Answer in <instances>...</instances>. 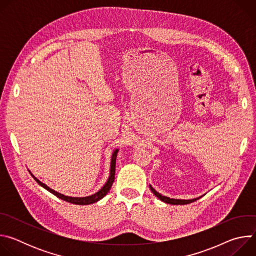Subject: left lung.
Wrapping results in <instances>:
<instances>
[{"instance_id": "1", "label": "left lung", "mask_w": 256, "mask_h": 256, "mask_svg": "<svg viewBox=\"0 0 256 256\" xmlns=\"http://www.w3.org/2000/svg\"><path fill=\"white\" fill-rule=\"evenodd\" d=\"M150 188L152 190V192L162 202H164L165 204H190L192 202H196V200L200 198L202 196H198V198H190V200H179V198H170L168 196H162L161 194H159L157 190H155L153 188V186L150 184Z\"/></svg>"}]
</instances>
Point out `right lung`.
<instances>
[{
	"mask_svg": "<svg viewBox=\"0 0 256 256\" xmlns=\"http://www.w3.org/2000/svg\"><path fill=\"white\" fill-rule=\"evenodd\" d=\"M118 149H114V152H112V160H110V169H109V176H108V179L106 180V182L104 184V186L97 192H95L94 194H91V196H82V198H78V196H64L60 192H58L56 190H54L52 188H50V186H48L46 184H44V182H42L38 178H36L32 173L31 171L30 174L31 176L35 179V181L38 182V184L42 186L44 188H46L48 192H50V194H54L56 198L62 200H66L68 202H70V204H80V206H86V204H94V202H97L98 200H100L101 198H103L107 192H109V190H110L114 181V176H116V156H118Z\"/></svg>",
	"mask_w": 256,
	"mask_h": 256,
	"instance_id": "obj_1",
	"label": "right lung"
}]
</instances>
